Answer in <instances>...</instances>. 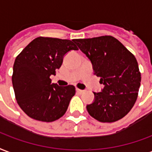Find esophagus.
Segmentation results:
<instances>
[{
  "label": "esophagus",
  "mask_w": 152,
  "mask_h": 152,
  "mask_svg": "<svg viewBox=\"0 0 152 152\" xmlns=\"http://www.w3.org/2000/svg\"><path fill=\"white\" fill-rule=\"evenodd\" d=\"M76 92L78 93H83L85 92V90H82V89H79V88H76Z\"/></svg>",
  "instance_id": "1"
}]
</instances>
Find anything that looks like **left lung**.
<instances>
[{
  "label": "left lung",
  "instance_id": "8db88e82",
  "mask_svg": "<svg viewBox=\"0 0 152 152\" xmlns=\"http://www.w3.org/2000/svg\"><path fill=\"white\" fill-rule=\"evenodd\" d=\"M92 63L93 72L104 85L87 104L91 116L101 122H113L130 111L139 93L141 74L133 54L115 38L105 35L73 39Z\"/></svg>",
  "mask_w": 152,
  "mask_h": 152
}]
</instances>
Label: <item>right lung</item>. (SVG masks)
I'll list each match as a JSON object with an SVG mask.
<instances>
[{
	"label": "right lung",
	"mask_w": 152,
	"mask_h": 152,
	"mask_svg": "<svg viewBox=\"0 0 152 152\" xmlns=\"http://www.w3.org/2000/svg\"><path fill=\"white\" fill-rule=\"evenodd\" d=\"M72 50H78L73 40L39 37L16 57L13 90L18 104L30 118L50 122L66 113L76 88L51 84L50 76L56 75L64 56Z\"/></svg>",
	"instance_id": "right-lung-1"
}]
</instances>
